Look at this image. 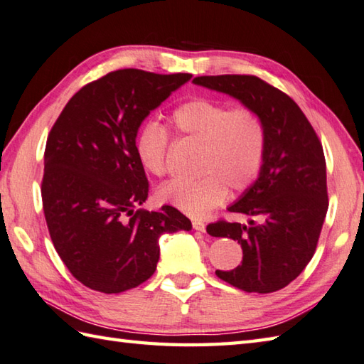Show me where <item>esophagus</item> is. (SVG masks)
I'll return each instance as SVG.
<instances>
[{"label": "esophagus", "instance_id": "obj_1", "mask_svg": "<svg viewBox=\"0 0 364 364\" xmlns=\"http://www.w3.org/2000/svg\"><path fill=\"white\" fill-rule=\"evenodd\" d=\"M191 225H193V229H196V231H199V232L205 231V225H204V221H201V220H193Z\"/></svg>", "mask_w": 364, "mask_h": 364}]
</instances>
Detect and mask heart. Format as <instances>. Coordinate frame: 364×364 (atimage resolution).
<instances>
[{
  "mask_svg": "<svg viewBox=\"0 0 364 364\" xmlns=\"http://www.w3.org/2000/svg\"><path fill=\"white\" fill-rule=\"evenodd\" d=\"M169 122L181 136L201 144L196 166L201 176L163 185L159 193L163 203L190 217H203L223 201L228 188L248 190L261 174L267 129L256 109L196 97L177 107ZM168 149V133L160 124L149 122L136 133L135 154L146 173L166 174Z\"/></svg>",
  "mask_w": 364,
  "mask_h": 364,
  "instance_id": "b5f03b06",
  "label": "heart"
}]
</instances>
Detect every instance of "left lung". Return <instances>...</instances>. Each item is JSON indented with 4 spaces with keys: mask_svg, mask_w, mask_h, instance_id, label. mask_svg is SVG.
<instances>
[{
    "mask_svg": "<svg viewBox=\"0 0 364 364\" xmlns=\"http://www.w3.org/2000/svg\"><path fill=\"white\" fill-rule=\"evenodd\" d=\"M193 83L225 92L256 109L267 129L261 174L229 212L261 220L248 225L220 220L213 237L242 245V264L217 277L245 292L270 294L294 281L314 256L328 209L327 166L321 141L300 107L255 75L196 77Z\"/></svg>",
    "mask_w": 364,
    "mask_h": 364,
    "instance_id": "8db88e82",
    "label": "left lung"
}]
</instances>
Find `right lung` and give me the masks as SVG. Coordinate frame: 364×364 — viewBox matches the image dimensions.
<instances>
[{
    "label": "right lung",
    "mask_w": 364,
    "mask_h": 364,
    "mask_svg": "<svg viewBox=\"0 0 364 364\" xmlns=\"http://www.w3.org/2000/svg\"><path fill=\"white\" fill-rule=\"evenodd\" d=\"M191 73L121 69L83 86L48 133L42 203L59 257L81 284L103 294L129 291L149 279L161 234L190 231L171 205L135 207L149 182L135 154L141 122Z\"/></svg>",
    "instance_id": "add662e5"
}]
</instances>
